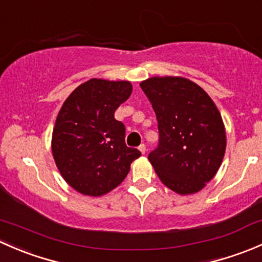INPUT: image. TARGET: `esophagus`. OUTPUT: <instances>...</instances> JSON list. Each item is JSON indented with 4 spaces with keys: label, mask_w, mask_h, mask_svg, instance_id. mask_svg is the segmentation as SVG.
Instances as JSON below:
<instances>
[{
    "label": "esophagus",
    "mask_w": 262,
    "mask_h": 262,
    "mask_svg": "<svg viewBox=\"0 0 262 262\" xmlns=\"http://www.w3.org/2000/svg\"><path fill=\"white\" fill-rule=\"evenodd\" d=\"M138 149L141 150L142 155H144V153H146V146H144V144H141V146L138 147Z\"/></svg>",
    "instance_id": "obj_1"
}]
</instances>
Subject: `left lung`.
I'll return each mask as SVG.
<instances>
[{"label":"left lung","instance_id":"8db88e82","mask_svg":"<svg viewBox=\"0 0 262 262\" xmlns=\"http://www.w3.org/2000/svg\"><path fill=\"white\" fill-rule=\"evenodd\" d=\"M141 87L158 121V147L148 155L163 185L180 195L200 191L226 152V129L209 95L184 77H150Z\"/></svg>","mask_w":262,"mask_h":262}]
</instances>
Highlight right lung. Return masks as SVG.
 <instances>
[{
  "label": "right lung",
  "instance_id": "obj_1",
  "mask_svg": "<svg viewBox=\"0 0 262 262\" xmlns=\"http://www.w3.org/2000/svg\"><path fill=\"white\" fill-rule=\"evenodd\" d=\"M129 81L91 78L66 99L55 119L52 153L66 182L89 196L107 194L123 182L141 156L125 144V126L115 110L132 94Z\"/></svg>",
  "mask_w": 262,
  "mask_h": 262
}]
</instances>
